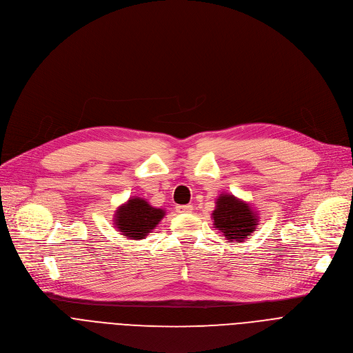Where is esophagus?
Segmentation results:
<instances>
[{"instance_id": "esophagus-1", "label": "esophagus", "mask_w": 353, "mask_h": 353, "mask_svg": "<svg viewBox=\"0 0 353 353\" xmlns=\"http://www.w3.org/2000/svg\"><path fill=\"white\" fill-rule=\"evenodd\" d=\"M176 210H177V212H191L192 211V205H177L176 207Z\"/></svg>"}]
</instances>
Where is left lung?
<instances>
[{
	"label": "left lung",
	"mask_w": 353,
	"mask_h": 353,
	"mask_svg": "<svg viewBox=\"0 0 353 353\" xmlns=\"http://www.w3.org/2000/svg\"><path fill=\"white\" fill-rule=\"evenodd\" d=\"M214 225L229 243L244 241L259 225V216L250 204L232 194H221L212 214Z\"/></svg>",
	"instance_id": "left-lung-1"
}]
</instances>
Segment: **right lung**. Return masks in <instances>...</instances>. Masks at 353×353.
Wrapping results in <instances>:
<instances>
[{
  "instance_id": "1",
  "label": "right lung",
  "mask_w": 353,
  "mask_h": 353,
  "mask_svg": "<svg viewBox=\"0 0 353 353\" xmlns=\"http://www.w3.org/2000/svg\"><path fill=\"white\" fill-rule=\"evenodd\" d=\"M163 216L165 210L152 207L145 198L134 196L117 208L114 225L128 239L141 240L157 228Z\"/></svg>"
}]
</instances>
